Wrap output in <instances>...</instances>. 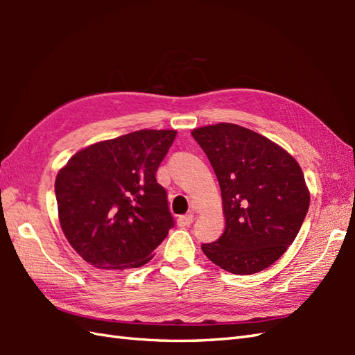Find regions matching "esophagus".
Wrapping results in <instances>:
<instances>
[{
    "label": "esophagus",
    "instance_id": "1",
    "mask_svg": "<svg viewBox=\"0 0 355 355\" xmlns=\"http://www.w3.org/2000/svg\"><path fill=\"white\" fill-rule=\"evenodd\" d=\"M193 223V215H182L178 216V225L180 227H189V225Z\"/></svg>",
    "mask_w": 355,
    "mask_h": 355
}]
</instances>
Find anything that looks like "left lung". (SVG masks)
<instances>
[{
	"label": "left lung",
	"instance_id": "obj_1",
	"mask_svg": "<svg viewBox=\"0 0 355 355\" xmlns=\"http://www.w3.org/2000/svg\"><path fill=\"white\" fill-rule=\"evenodd\" d=\"M221 187L225 229L201 250L233 275L270 267L297 236L310 192L304 172L276 143L247 128L218 123L192 131Z\"/></svg>",
	"mask_w": 355,
	"mask_h": 355
}]
</instances>
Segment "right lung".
<instances>
[{"mask_svg": "<svg viewBox=\"0 0 355 355\" xmlns=\"http://www.w3.org/2000/svg\"><path fill=\"white\" fill-rule=\"evenodd\" d=\"M169 130H141L74 154L55 183L65 238L97 268H137L175 225L158 166L175 139Z\"/></svg>", "mask_w": 355, "mask_h": 355, "instance_id": "1", "label": "right lung"}]
</instances>
